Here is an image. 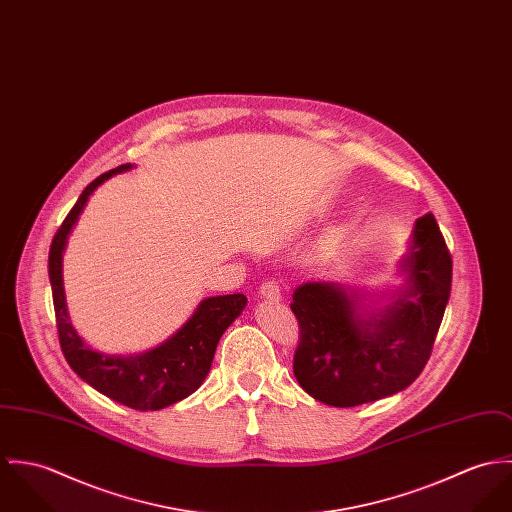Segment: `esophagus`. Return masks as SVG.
Wrapping results in <instances>:
<instances>
[{
    "instance_id": "1",
    "label": "esophagus",
    "mask_w": 512,
    "mask_h": 512,
    "mask_svg": "<svg viewBox=\"0 0 512 512\" xmlns=\"http://www.w3.org/2000/svg\"><path fill=\"white\" fill-rule=\"evenodd\" d=\"M259 294H261V298H267V300H279L281 298V286L277 281H265L259 288Z\"/></svg>"
}]
</instances>
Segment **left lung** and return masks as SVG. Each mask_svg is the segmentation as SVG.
Listing matches in <instances>:
<instances>
[{
	"label": "left lung",
	"instance_id": "left-lung-1",
	"mask_svg": "<svg viewBox=\"0 0 512 512\" xmlns=\"http://www.w3.org/2000/svg\"><path fill=\"white\" fill-rule=\"evenodd\" d=\"M400 269L406 284L385 308L363 306V292L336 283L294 290L292 369L310 397L357 406L395 395L422 373L452 290V257L432 214L416 220Z\"/></svg>",
	"mask_w": 512,
	"mask_h": 512
}]
</instances>
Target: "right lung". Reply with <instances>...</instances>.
I'll return each mask as SVG.
<instances>
[{"label": "right lung", "instance_id": "1", "mask_svg": "<svg viewBox=\"0 0 512 512\" xmlns=\"http://www.w3.org/2000/svg\"><path fill=\"white\" fill-rule=\"evenodd\" d=\"M131 165L100 174L92 180L58 228L49 251V279L57 314L58 341L72 371L98 393L135 410H161L192 395L206 379L222 334L243 312V294L212 296L198 304L188 322L171 338L135 355H108L92 349L70 324L62 286V253L66 239L94 190Z\"/></svg>", "mask_w": 512, "mask_h": 512}]
</instances>
